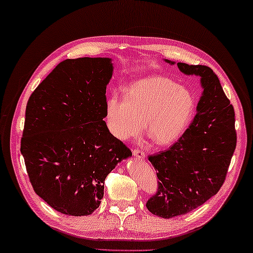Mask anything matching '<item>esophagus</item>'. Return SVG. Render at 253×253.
<instances>
[{"label":"esophagus","mask_w":253,"mask_h":253,"mask_svg":"<svg viewBox=\"0 0 253 253\" xmlns=\"http://www.w3.org/2000/svg\"><path fill=\"white\" fill-rule=\"evenodd\" d=\"M133 151V156L135 157V158H145V153H143L142 150H140V149H133L132 150Z\"/></svg>","instance_id":"esophagus-1"}]
</instances>
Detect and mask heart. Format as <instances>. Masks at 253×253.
<instances>
[{
  "label": "heart",
  "mask_w": 253,
  "mask_h": 253,
  "mask_svg": "<svg viewBox=\"0 0 253 253\" xmlns=\"http://www.w3.org/2000/svg\"><path fill=\"white\" fill-rule=\"evenodd\" d=\"M196 112L193 92L175 81L148 77L126 89V98L112 95L106 100L105 120L114 138L135 137L145 123L146 133L158 146H169L181 137Z\"/></svg>",
  "instance_id": "b5f03b06"
}]
</instances>
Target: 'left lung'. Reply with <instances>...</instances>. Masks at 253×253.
<instances>
[{
	"instance_id": "obj_1",
	"label": "left lung",
	"mask_w": 253,
	"mask_h": 253,
	"mask_svg": "<svg viewBox=\"0 0 253 253\" xmlns=\"http://www.w3.org/2000/svg\"><path fill=\"white\" fill-rule=\"evenodd\" d=\"M177 67L184 75L200 77L204 91L197 114L180 139L148 158L159 181L157 192L146 206L163 218L185 215L215 196L224 183L236 147L234 108L218 77L206 65L178 62Z\"/></svg>"
}]
</instances>
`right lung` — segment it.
Returning a JSON list of instances; mask_svg holds the SVG:
<instances>
[{"mask_svg": "<svg viewBox=\"0 0 253 253\" xmlns=\"http://www.w3.org/2000/svg\"><path fill=\"white\" fill-rule=\"evenodd\" d=\"M113 69L108 57L64 60L27 103L20 150L30 183L65 215L94 212L105 178L132 155L104 121Z\"/></svg>", "mask_w": 253, "mask_h": 253, "instance_id": "obj_1", "label": "right lung"}]
</instances>
